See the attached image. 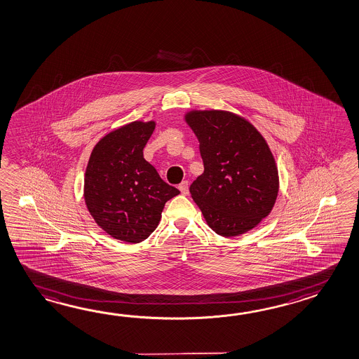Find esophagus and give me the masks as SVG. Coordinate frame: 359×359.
<instances>
[{"instance_id":"34e87169","label":"esophagus","mask_w":359,"mask_h":359,"mask_svg":"<svg viewBox=\"0 0 359 359\" xmlns=\"http://www.w3.org/2000/svg\"><path fill=\"white\" fill-rule=\"evenodd\" d=\"M179 191H182V194L187 196L189 193V183L187 180L182 182V184L179 185Z\"/></svg>"}]
</instances>
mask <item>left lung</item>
I'll use <instances>...</instances> for the list:
<instances>
[{
    "label": "left lung",
    "mask_w": 359,
    "mask_h": 359,
    "mask_svg": "<svg viewBox=\"0 0 359 359\" xmlns=\"http://www.w3.org/2000/svg\"><path fill=\"white\" fill-rule=\"evenodd\" d=\"M184 120L205 165L189 191L207 225L225 238L255 229L270 215L278 193V166L262 134L230 111L191 110Z\"/></svg>",
    "instance_id": "left-lung-1"
}]
</instances>
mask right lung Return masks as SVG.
Wrapping results in <instances>:
<instances>
[{"label": "right lung", "mask_w": 359, "mask_h": 359, "mask_svg": "<svg viewBox=\"0 0 359 359\" xmlns=\"http://www.w3.org/2000/svg\"><path fill=\"white\" fill-rule=\"evenodd\" d=\"M156 123L133 121L95 144L84 175V201L104 233L125 243L146 241L158 226L165 203L180 191L144 160Z\"/></svg>", "instance_id": "obj_1"}]
</instances>
